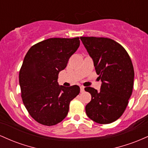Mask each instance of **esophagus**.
Masks as SVG:
<instances>
[{
  "mask_svg": "<svg viewBox=\"0 0 148 148\" xmlns=\"http://www.w3.org/2000/svg\"><path fill=\"white\" fill-rule=\"evenodd\" d=\"M80 90H81V92H83L84 91V86H80Z\"/></svg>",
  "mask_w": 148,
  "mask_h": 148,
  "instance_id": "esophagus-1",
  "label": "esophagus"
}]
</instances>
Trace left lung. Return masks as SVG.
<instances>
[{"label": "left lung", "instance_id": "8db88e82", "mask_svg": "<svg viewBox=\"0 0 148 148\" xmlns=\"http://www.w3.org/2000/svg\"><path fill=\"white\" fill-rule=\"evenodd\" d=\"M93 60L101 85L97 91L85 88L90 93L86 105L88 118L99 124H109L123 114L132 95L134 71L128 53L120 44L106 37H81Z\"/></svg>", "mask_w": 148, "mask_h": 148}]
</instances>
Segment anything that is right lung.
<instances>
[{
	"label": "right lung",
	"instance_id": "add662e5",
	"mask_svg": "<svg viewBox=\"0 0 148 148\" xmlns=\"http://www.w3.org/2000/svg\"><path fill=\"white\" fill-rule=\"evenodd\" d=\"M80 45L79 37L49 38L31 47L19 71L23 104L35 121L53 126L63 120L69 103L80 92L79 86L64 87L58 74Z\"/></svg>",
	"mask_w": 148,
	"mask_h": 148
}]
</instances>
